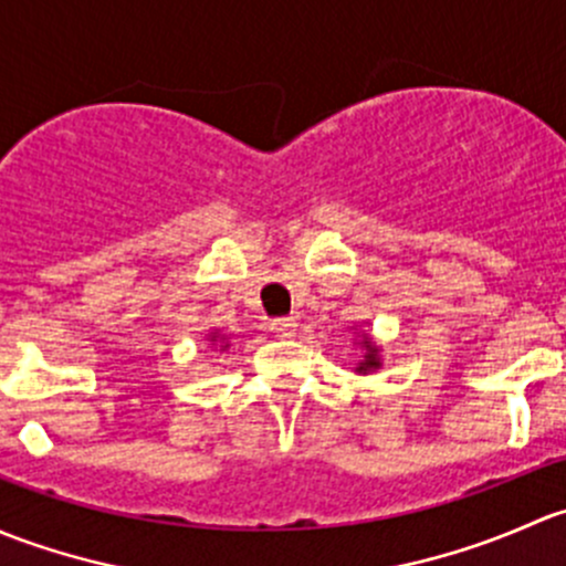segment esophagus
Wrapping results in <instances>:
<instances>
[{"instance_id": "obj_1", "label": "esophagus", "mask_w": 566, "mask_h": 566, "mask_svg": "<svg viewBox=\"0 0 566 566\" xmlns=\"http://www.w3.org/2000/svg\"><path fill=\"white\" fill-rule=\"evenodd\" d=\"M270 329L275 332L277 337H291L296 332V318H272Z\"/></svg>"}]
</instances>
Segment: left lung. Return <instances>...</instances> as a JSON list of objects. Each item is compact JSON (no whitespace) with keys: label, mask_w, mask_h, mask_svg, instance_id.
I'll use <instances>...</instances> for the list:
<instances>
[{"label":"left lung","mask_w":566,"mask_h":566,"mask_svg":"<svg viewBox=\"0 0 566 566\" xmlns=\"http://www.w3.org/2000/svg\"><path fill=\"white\" fill-rule=\"evenodd\" d=\"M363 346H365V359H363V363H359V368H357V370H359V373H365V370L378 368V365H381V363H378V348L373 346L370 337H365Z\"/></svg>","instance_id":"obj_1"}]
</instances>
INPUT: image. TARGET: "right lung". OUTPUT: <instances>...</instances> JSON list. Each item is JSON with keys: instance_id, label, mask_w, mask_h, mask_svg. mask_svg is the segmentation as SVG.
Returning <instances> with one entry per match:
<instances>
[{"instance_id": "obj_1", "label": "right lung", "mask_w": 566, "mask_h": 566, "mask_svg": "<svg viewBox=\"0 0 566 566\" xmlns=\"http://www.w3.org/2000/svg\"><path fill=\"white\" fill-rule=\"evenodd\" d=\"M212 337H214V335H212Z\"/></svg>"}]
</instances>
